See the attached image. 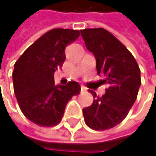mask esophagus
Masks as SVG:
<instances>
[{"label":"esophagus","instance_id":"obj_1","mask_svg":"<svg viewBox=\"0 0 156 156\" xmlns=\"http://www.w3.org/2000/svg\"><path fill=\"white\" fill-rule=\"evenodd\" d=\"M81 91H87V87H85V86H83V85H81Z\"/></svg>","mask_w":156,"mask_h":156}]
</instances>
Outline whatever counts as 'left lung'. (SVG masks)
<instances>
[{
	"label": "left lung",
	"instance_id": "1",
	"mask_svg": "<svg viewBox=\"0 0 156 156\" xmlns=\"http://www.w3.org/2000/svg\"><path fill=\"white\" fill-rule=\"evenodd\" d=\"M85 45L96 59L97 74L106 77V93L83 108L85 122L94 130L115 127L128 115L141 86V70L133 55L122 43L102 27L81 30Z\"/></svg>",
	"mask_w": 156,
	"mask_h": 156
}]
</instances>
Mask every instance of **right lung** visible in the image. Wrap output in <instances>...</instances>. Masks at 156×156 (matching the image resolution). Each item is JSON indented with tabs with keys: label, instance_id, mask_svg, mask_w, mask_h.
<instances>
[{
	"label": "right lung",
	"instance_id": "obj_1",
	"mask_svg": "<svg viewBox=\"0 0 156 156\" xmlns=\"http://www.w3.org/2000/svg\"><path fill=\"white\" fill-rule=\"evenodd\" d=\"M79 35V30L52 29L28 47L15 63V97L22 114L38 126L57 125L69 100L81 92L76 81L55 86L54 79L55 70L65 61L66 47Z\"/></svg>",
	"mask_w": 156,
	"mask_h": 156
}]
</instances>
